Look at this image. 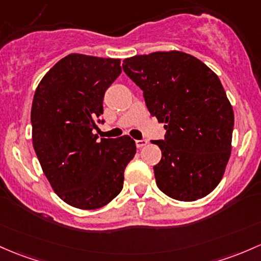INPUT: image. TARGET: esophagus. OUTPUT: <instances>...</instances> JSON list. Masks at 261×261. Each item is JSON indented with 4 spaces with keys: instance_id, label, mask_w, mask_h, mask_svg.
I'll list each match as a JSON object with an SVG mask.
<instances>
[{
    "instance_id": "1",
    "label": "esophagus",
    "mask_w": 261,
    "mask_h": 261,
    "mask_svg": "<svg viewBox=\"0 0 261 261\" xmlns=\"http://www.w3.org/2000/svg\"><path fill=\"white\" fill-rule=\"evenodd\" d=\"M147 140H136V146L137 148H142L144 146L147 145Z\"/></svg>"
}]
</instances>
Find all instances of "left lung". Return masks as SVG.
<instances>
[{"mask_svg":"<svg viewBox=\"0 0 261 261\" xmlns=\"http://www.w3.org/2000/svg\"><path fill=\"white\" fill-rule=\"evenodd\" d=\"M122 68L144 91L151 115L165 124V140L152 142L162 152L153 167L157 187L182 202L210 194L224 174L234 126L218 75L179 50L134 56Z\"/></svg>","mask_w":261,"mask_h":261,"instance_id":"left-lung-1","label":"left lung"}]
</instances>
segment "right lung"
I'll list each match as a JSON object with an SVG mask.
<instances>
[{
  "mask_svg": "<svg viewBox=\"0 0 261 261\" xmlns=\"http://www.w3.org/2000/svg\"><path fill=\"white\" fill-rule=\"evenodd\" d=\"M120 63L71 53L47 71L33 96L32 141L43 173L59 198L79 210H98L115 198L136 153L130 136L98 141L93 134Z\"/></svg>",
  "mask_w": 261,
  "mask_h": 261,
  "instance_id": "add662e5",
  "label": "right lung"
}]
</instances>
